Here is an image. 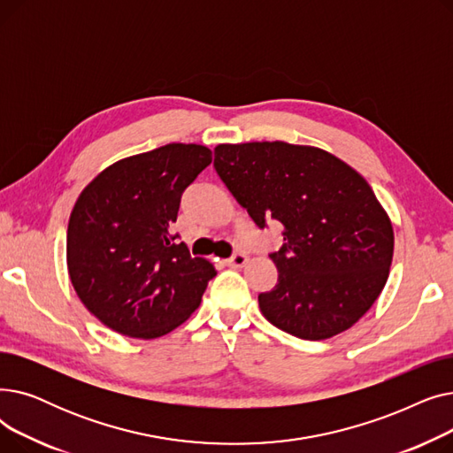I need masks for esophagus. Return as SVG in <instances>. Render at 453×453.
Instances as JSON below:
<instances>
[{"mask_svg":"<svg viewBox=\"0 0 453 453\" xmlns=\"http://www.w3.org/2000/svg\"><path fill=\"white\" fill-rule=\"evenodd\" d=\"M246 263H248V255L242 253V251L233 253V255L226 260V265L231 266V268H242V266H246Z\"/></svg>","mask_w":453,"mask_h":453,"instance_id":"34e87169","label":"esophagus"}]
</instances>
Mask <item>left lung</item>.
Segmentation results:
<instances>
[{
    "mask_svg": "<svg viewBox=\"0 0 453 453\" xmlns=\"http://www.w3.org/2000/svg\"><path fill=\"white\" fill-rule=\"evenodd\" d=\"M214 169L265 229L284 226L270 253L279 279L258 294L265 318L301 340L350 328L384 290L393 227L369 183L336 156L282 141L219 145Z\"/></svg>",
    "mask_w": 453,
    "mask_h": 453,
    "instance_id": "1",
    "label": "left lung"
}]
</instances>
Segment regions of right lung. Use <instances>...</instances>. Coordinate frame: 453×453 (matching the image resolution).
<instances>
[{
	"mask_svg": "<svg viewBox=\"0 0 453 453\" xmlns=\"http://www.w3.org/2000/svg\"><path fill=\"white\" fill-rule=\"evenodd\" d=\"M211 161L207 147L183 142L121 159L71 211V282L88 311L119 334L152 340L174 330L217 275L171 233L183 190Z\"/></svg>",
	"mask_w": 453,
	"mask_h": 453,
	"instance_id": "add662e5",
	"label": "right lung"
}]
</instances>
